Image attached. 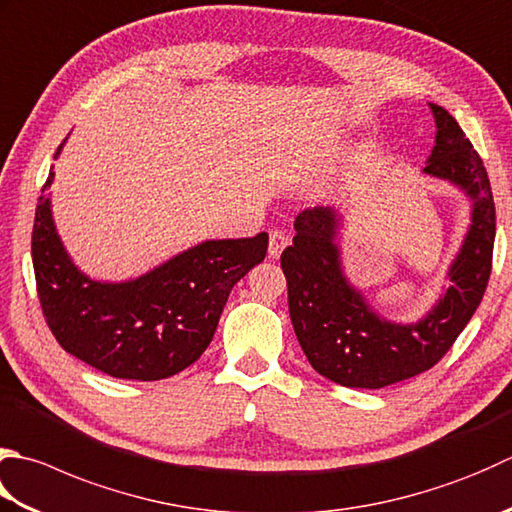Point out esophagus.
I'll return each instance as SVG.
<instances>
[{
	"mask_svg": "<svg viewBox=\"0 0 512 512\" xmlns=\"http://www.w3.org/2000/svg\"><path fill=\"white\" fill-rule=\"evenodd\" d=\"M288 235L284 233V230H273L270 233V242H268V255L273 259H279V255L284 253V248L288 246Z\"/></svg>",
	"mask_w": 512,
	"mask_h": 512,
	"instance_id": "1",
	"label": "esophagus"
}]
</instances>
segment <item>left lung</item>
<instances>
[{
    "label": "left lung",
    "mask_w": 512,
    "mask_h": 512,
    "mask_svg": "<svg viewBox=\"0 0 512 512\" xmlns=\"http://www.w3.org/2000/svg\"><path fill=\"white\" fill-rule=\"evenodd\" d=\"M435 146L422 173L468 199L470 224L448 264V284L415 322L384 317L344 266L346 215L335 208L304 210L293 246L282 253L288 310L299 346L319 375L346 388H384L433 368L453 346L486 293L495 244V202L482 157L455 117L428 104Z\"/></svg>",
    "instance_id": "left-lung-1"
}]
</instances>
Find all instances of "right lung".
I'll return each mask as SVG.
<instances>
[{
	"label": "right lung",
	"mask_w": 512,
	"mask_h": 512,
	"mask_svg": "<svg viewBox=\"0 0 512 512\" xmlns=\"http://www.w3.org/2000/svg\"><path fill=\"white\" fill-rule=\"evenodd\" d=\"M53 179L50 170L35 210L33 266L59 346L110 377L137 382H157L197 362L230 290L264 262L268 235L204 239L144 275L106 282L84 273L59 237L48 193Z\"/></svg>",
	"instance_id": "right-lung-1"
}]
</instances>
